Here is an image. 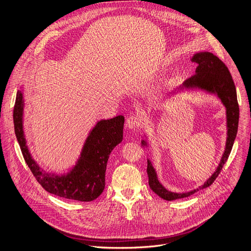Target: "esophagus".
<instances>
[{
    "label": "esophagus",
    "mask_w": 251,
    "mask_h": 251,
    "mask_svg": "<svg viewBox=\"0 0 251 251\" xmlns=\"http://www.w3.org/2000/svg\"><path fill=\"white\" fill-rule=\"evenodd\" d=\"M139 126V122L138 119L136 117H130L126 120V127L130 130H135L137 129Z\"/></svg>",
    "instance_id": "1"
}]
</instances>
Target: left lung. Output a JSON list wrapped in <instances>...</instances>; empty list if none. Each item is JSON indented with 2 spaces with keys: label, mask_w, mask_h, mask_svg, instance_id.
<instances>
[{
  "label": "left lung",
  "mask_w": 251,
  "mask_h": 251,
  "mask_svg": "<svg viewBox=\"0 0 251 251\" xmlns=\"http://www.w3.org/2000/svg\"><path fill=\"white\" fill-rule=\"evenodd\" d=\"M191 60L193 62L198 63V67L196 68V75L191 78L187 79L186 81H184L183 84L178 86V88L173 91L169 96H175L181 92H193L198 90H201L209 95L217 96L225 106L226 112V147L216 171H214L207 180L198 189H194L192 191L185 193H174L167 190L159 182L157 172L153 167L150 159H148L147 173L149 177V186L155 194H157L160 198L166 201H174L177 199L187 198L200 190L209 187L218 177L224 165L227 161L237 133L239 107L237 103L235 85L229 74L228 68L218 56L208 51L196 52L191 58ZM144 137L145 139H143L141 141V145L142 148L145 149L149 147V144L148 137L145 134Z\"/></svg>",
  "instance_id": "8db88e82"
}]
</instances>
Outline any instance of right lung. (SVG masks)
Listing matches in <instances>:
<instances>
[{
  "label": "right lung",
  "mask_w": 251,
  "mask_h": 251,
  "mask_svg": "<svg viewBox=\"0 0 251 251\" xmlns=\"http://www.w3.org/2000/svg\"><path fill=\"white\" fill-rule=\"evenodd\" d=\"M24 108L22 89L17 92L14 107L15 133L24 159L37 181L47 192L60 198L79 201L97 199L105 188V172L109 155L123 140L124 116L97 121L85 139L75 165L67 173L55 175L44 171L32 159L24 131Z\"/></svg>",
  "instance_id": "obj_1"
}]
</instances>
